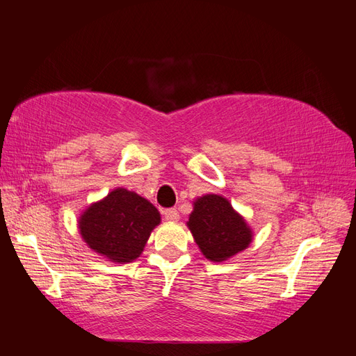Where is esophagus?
<instances>
[{"label":"esophagus","instance_id":"34e87169","mask_svg":"<svg viewBox=\"0 0 356 356\" xmlns=\"http://www.w3.org/2000/svg\"><path fill=\"white\" fill-rule=\"evenodd\" d=\"M165 220L166 221H178L179 220V213H178V211L177 209H166L165 212Z\"/></svg>","mask_w":356,"mask_h":356}]
</instances>
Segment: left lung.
Here are the masks:
<instances>
[{"mask_svg": "<svg viewBox=\"0 0 356 356\" xmlns=\"http://www.w3.org/2000/svg\"><path fill=\"white\" fill-rule=\"evenodd\" d=\"M187 227L200 252L212 263L227 261L245 251L254 239L250 224L229 199L212 193L193 202Z\"/></svg>", "mask_w": 356, "mask_h": 356, "instance_id": "1", "label": "left lung"}]
</instances>
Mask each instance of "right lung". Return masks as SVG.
<instances>
[{"label":"right lung","instance_id":"obj_1","mask_svg":"<svg viewBox=\"0 0 356 356\" xmlns=\"http://www.w3.org/2000/svg\"><path fill=\"white\" fill-rule=\"evenodd\" d=\"M160 212L138 193L123 187L90 203L77 220L88 248L117 264L132 263L143 254L149 234L160 224Z\"/></svg>","mask_w":356,"mask_h":356}]
</instances>
